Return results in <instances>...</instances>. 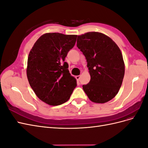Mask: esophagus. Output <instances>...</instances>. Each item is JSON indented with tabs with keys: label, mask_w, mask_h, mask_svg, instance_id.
I'll list each match as a JSON object with an SVG mask.
<instances>
[{
	"label": "esophagus",
	"mask_w": 148,
	"mask_h": 148,
	"mask_svg": "<svg viewBox=\"0 0 148 148\" xmlns=\"http://www.w3.org/2000/svg\"><path fill=\"white\" fill-rule=\"evenodd\" d=\"M80 76L79 75H78V76H76V79H77V80L78 82H79V79H80Z\"/></svg>",
	"instance_id": "1"
}]
</instances>
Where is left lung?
<instances>
[{"label": "left lung", "instance_id": "left-lung-1", "mask_svg": "<svg viewBox=\"0 0 148 148\" xmlns=\"http://www.w3.org/2000/svg\"><path fill=\"white\" fill-rule=\"evenodd\" d=\"M77 46L86 57L91 79L83 89L96 103H105L117 95L125 74L120 49L112 39L99 32L78 36Z\"/></svg>", "mask_w": 148, "mask_h": 148}]
</instances>
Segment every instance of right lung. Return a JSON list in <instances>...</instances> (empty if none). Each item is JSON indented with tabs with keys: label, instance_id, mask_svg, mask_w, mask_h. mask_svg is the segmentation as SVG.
Here are the masks:
<instances>
[{
	"label": "right lung",
	"instance_id": "obj_1",
	"mask_svg": "<svg viewBox=\"0 0 148 148\" xmlns=\"http://www.w3.org/2000/svg\"><path fill=\"white\" fill-rule=\"evenodd\" d=\"M77 35L49 33L42 35L31 49L26 75L39 99L51 106L68 101L77 86L65 58L77 41Z\"/></svg>",
	"mask_w": 148,
	"mask_h": 148
}]
</instances>
